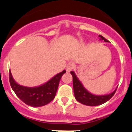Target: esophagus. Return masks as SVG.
Returning <instances> with one entry per match:
<instances>
[{
  "instance_id": "34e87169",
  "label": "esophagus",
  "mask_w": 132,
  "mask_h": 132,
  "mask_svg": "<svg viewBox=\"0 0 132 132\" xmlns=\"http://www.w3.org/2000/svg\"><path fill=\"white\" fill-rule=\"evenodd\" d=\"M74 67H75V64L73 63L72 62L69 63L67 65V66H66V71H67V72H70L71 71H72V70L74 69Z\"/></svg>"
}]
</instances>
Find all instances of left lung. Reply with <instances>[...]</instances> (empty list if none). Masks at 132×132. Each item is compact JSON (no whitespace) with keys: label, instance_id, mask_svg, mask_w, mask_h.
<instances>
[{"label":"left lung","instance_id":"1","mask_svg":"<svg viewBox=\"0 0 132 132\" xmlns=\"http://www.w3.org/2000/svg\"><path fill=\"white\" fill-rule=\"evenodd\" d=\"M98 37L100 38V40H103L105 42H109V41L105 39L103 36L99 35ZM71 74L73 76V86L75 97L78 102L84 105L95 106L105 103L112 97L117 89L116 88L114 91L108 94H104V95L93 94L85 88L74 71H71Z\"/></svg>","mask_w":132,"mask_h":132}]
</instances>
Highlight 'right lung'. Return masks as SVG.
<instances>
[{"instance_id": "1", "label": "right lung", "mask_w": 132, "mask_h": 132, "mask_svg": "<svg viewBox=\"0 0 132 132\" xmlns=\"http://www.w3.org/2000/svg\"><path fill=\"white\" fill-rule=\"evenodd\" d=\"M66 71L55 75L47 82L38 87H24L18 84L10 71L9 80L12 88L21 101L32 107H40L50 103L55 96L59 80Z\"/></svg>"}]
</instances>
